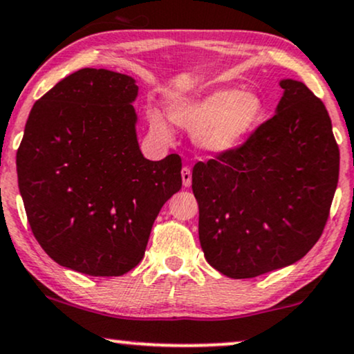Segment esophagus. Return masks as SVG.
Returning <instances> with one entry per match:
<instances>
[{
    "label": "esophagus",
    "instance_id": "obj_1",
    "mask_svg": "<svg viewBox=\"0 0 354 354\" xmlns=\"http://www.w3.org/2000/svg\"><path fill=\"white\" fill-rule=\"evenodd\" d=\"M182 184H184V187H190V184H192V170H190V167L182 169Z\"/></svg>",
    "mask_w": 354,
    "mask_h": 354
}]
</instances>
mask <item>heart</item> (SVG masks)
I'll use <instances>...</instances> for the list:
<instances>
[{
	"mask_svg": "<svg viewBox=\"0 0 354 354\" xmlns=\"http://www.w3.org/2000/svg\"><path fill=\"white\" fill-rule=\"evenodd\" d=\"M169 116L177 126L195 134V142L210 156H226L254 133L264 116V102L252 90L221 88L197 98L174 100ZM151 133L160 141L174 139L172 123L160 108L147 111Z\"/></svg>",
	"mask_w": 354,
	"mask_h": 354,
	"instance_id": "heart-1",
	"label": "heart"
}]
</instances>
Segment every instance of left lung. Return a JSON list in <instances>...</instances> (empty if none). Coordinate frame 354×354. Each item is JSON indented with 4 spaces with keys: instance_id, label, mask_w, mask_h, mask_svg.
<instances>
[{
    "instance_id": "8db88e82",
    "label": "left lung",
    "mask_w": 354,
    "mask_h": 354,
    "mask_svg": "<svg viewBox=\"0 0 354 354\" xmlns=\"http://www.w3.org/2000/svg\"><path fill=\"white\" fill-rule=\"evenodd\" d=\"M276 115L241 147L195 164L205 259L231 279L297 263L324 233L338 184L339 151L325 104L283 78Z\"/></svg>"
}]
</instances>
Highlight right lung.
<instances>
[{"instance_id":"right-lung-1","label":"right lung","mask_w":354,"mask_h":354,"mask_svg":"<svg viewBox=\"0 0 354 354\" xmlns=\"http://www.w3.org/2000/svg\"><path fill=\"white\" fill-rule=\"evenodd\" d=\"M133 77L82 68L34 103L16 154L17 184L37 243L86 276L141 263L154 220L182 187V160L139 149Z\"/></svg>"}]
</instances>
